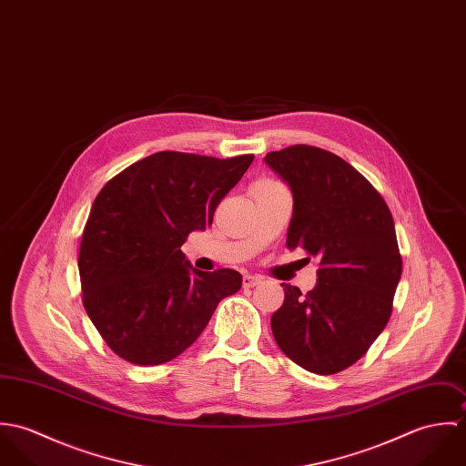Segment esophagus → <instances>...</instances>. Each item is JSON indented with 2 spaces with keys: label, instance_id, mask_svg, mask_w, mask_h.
Here are the masks:
<instances>
[{
  "label": "esophagus",
  "instance_id": "1",
  "mask_svg": "<svg viewBox=\"0 0 466 466\" xmlns=\"http://www.w3.org/2000/svg\"><path fill=\"white\" fill-rule=\"evenodd\" d=\"M260 281H262V278L253 276V274H246L244 279H242V285H244V289H253V287H257Z\"/></svg>",
  "mask_w": 466,
  "mask_h": 466
}]
</instances>
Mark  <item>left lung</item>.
<instances>
[{"label":"left lung","mask_w":466,"mask_h":466,"mask_svg":"<svg viewBox=\"0 0 466 466\" xmlns=\"http://www.w3.org/2000/svg\"><path fill=\"white\" fill-rule=\"evenodd\" d=\"M292 194L287 248L318 258V283L270 318L279 350L307 371L333 375L355 364L386 329L401 276L395 222L379 192L344 159L310 145L264 157Z\"/></svg>","instance_id":"1"}]
</instances>
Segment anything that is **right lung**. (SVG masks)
<instances>
[{"label":"right lung","instance_id":"add662e5","mask_svg":"<svg viewBox=\"0 0 466 466\" xmlns=\"http://www.w3.org/2000/svg\"><path fill=\"white\" fill-rule=\"evenodd\" d=\"M253 159L156 152L100 190L82 233L78 272L84 309L118 357L137 366L176 359L220 299L240 290V272H202L181 246L211 226L215 208Z\"/></svg>","mask_w":466,"mask_h":466}]
</instances>
